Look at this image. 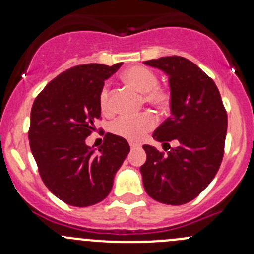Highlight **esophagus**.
<instances>
[{
  "label": "esophagus",
  "instance_id": "esophagus-1",
  "mask_svg": "<svg viewBox=\"0 0 254 254\" xmlns=\"http://www.w3.org/2000/svg\"><path fill=\"white\" fill-rule=\"evenodd\" d=\"M130 147L134 150V148H139L140 147V143H135V142H130Z\"/></svg>",
  "mask_w": 254,
  "mask_h": 254
}]
</instances>
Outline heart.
<instances>
[{
  "mask_svg": "<svg viewBox=\"0 0 254 254\" xmlns=\"http://www.w3.org/2000/svg\"><path fill=\"white\" fill-rule=\"evenodd\" d=\"M123 81L142 94L143 103L152 107L156 111H167L172 102L171 91L158 84V77L152 70L145 66H132L123 73ZM99 108L103 114L112 112L109 101L108 86L102 87L99 92ZM156 118L151 113H142L137 117H122L111 124L112 134L129 141L137 142L143 139L148 131L155 127Z\"/></svg>",
  "mask_w": 254,
  "mask_h": 254,
  "instance_id": "heart-1",
  "label": "heart"
}]
</instances>
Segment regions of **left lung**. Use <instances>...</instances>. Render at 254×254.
Instances as JSON below:
<instances>
[{"label": "left lung", "instance_id": "obj_1", "mask_svg": "<svg viewBox=\"0 0 254 254\" xmlns=\"http://www.w3.org/2000/svg\"><path fill=\"white\" fill-rule=\"evenodd\" d=\"M143 63L167 73L172 94V115L155 130L153 139L163 145L178 142L167 153L142 146L147 155L140 168L143 187L160 203L182 205L196 198L219 171L227 113L212 78L188 59L166 56Z\"/></svg>", "mask_w": 254, "mask_h": 254}]
</instances>
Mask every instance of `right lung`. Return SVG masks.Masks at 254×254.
Returning <instances> with one entry per match:
<instances>
[{
  "mask_svg": "<svg viewBox=\"0 0 254 254\" xmlns=\"http://www.w3.org/2000/svg\"><path fill=\"white\" fill-rule=\"evenodd\" d=\"M120 66H73L51 79L33 103L30 150L45 186L68 205L91 206L107 198L130 151L127 140L109 132L98 155L84 142L101 119L98 98L104 81Z\"/></svg>",
  "mask_w": 254,
  "mask_h": 254,
  "instance_id": "1",
  "label": "right lung"
}]
</instances>
